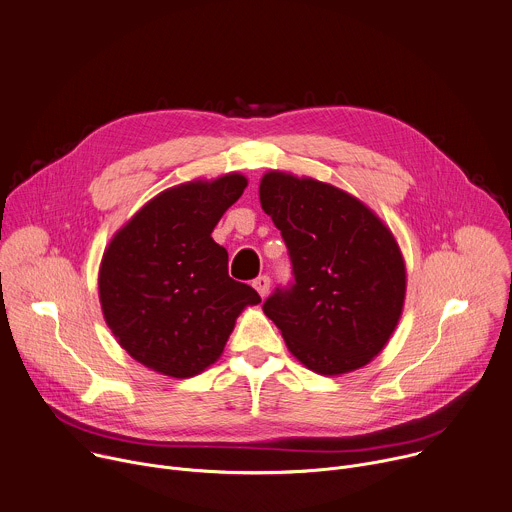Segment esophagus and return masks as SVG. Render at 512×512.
Segmentation results:
<instances>
[{
	"label": "esophagus",
	"mask_w": 512,
	"mask_h": 512,
	"mask_svg": "<svg viewBox=\"0 0 512 512\" xmlns=\"http://www.w3.org/2000/svg\"><path fill=\"white\" fill-rule=\"evenodd\" d=\"M269 284H271V280H269V277H267V275H259V277H257V280L253 282L255 290L259 292V296H261V298H265V296L269 294Z\"/></svg>",
	"instance_id": "esophagus-1"
}]
</instances>
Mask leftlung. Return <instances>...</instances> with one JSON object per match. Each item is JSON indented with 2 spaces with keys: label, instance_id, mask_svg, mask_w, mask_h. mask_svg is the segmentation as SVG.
Segmentation results:
<instances>
[{
  "label": "left lung",
  "instance_id": "8db88e82",
  "mask_svg": "<svg viewBox=\"0 0 512 512\" xmlns=\"http://www.w3.org/2000/svg\"><path fill=\"white\" fill-rule=\"evenodd\" d=\"M265 214L282 230L294 284L263 304L290 353L320 376L367 365L394 335L406 298V263L384 220L331 183L267 171Z\"/></svg>",
  "mask_w": 512,
  "mask_h": 512
}]
</instances>
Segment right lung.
<instances>
[{"instance_id":"1","label":"right lung","mask_w":512,"mask_h":512,"mask_svg":"<svg viewBox=\"0 0 512 512\" xmlns=\"http://www.w3.org/2000/svg\"><path fill=\"white\" fill-rule=\"evenodd\" d=\"M247 177L194 179L149 200L108 243L100 304L118 345L169 378H194L220 359L239 314L259 294L228 275L212 230Z\"/></svg>"}]
</instances>
